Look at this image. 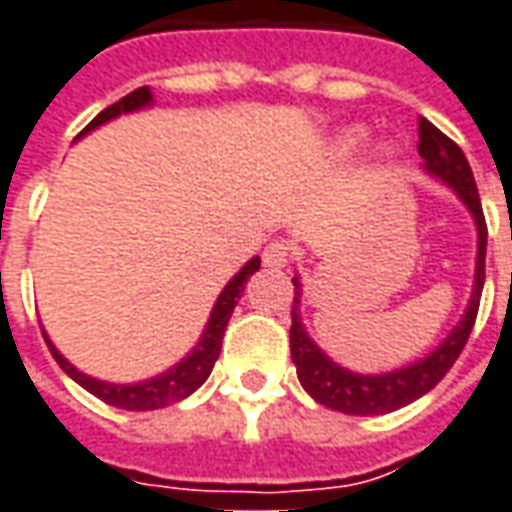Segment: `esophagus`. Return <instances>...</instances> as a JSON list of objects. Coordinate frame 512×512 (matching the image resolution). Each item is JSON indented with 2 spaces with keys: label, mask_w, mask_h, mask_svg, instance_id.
I'll use <instances>...</instances> for the list:
<instances>
[{
  "label": "esophagus",
  "mask_w": 512,
  "mask_h": 512,
  "mask_svg": "<svg viewBox=\"0 0 512 512\" xmlns=\"http://www.w3.org/2000/svg\"><path fill=\"white\" fill-rule=\"evenodd\" d=\"M288 260H291V244L282 241V238H274V241L266 244V249H263V263H266L268 268L288 266Z\"/></svg>",
  "instance_id": "obj_1"
}]
</instances>
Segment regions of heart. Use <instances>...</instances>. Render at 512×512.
<instances>
[{"label": "heart", "mask_w": 512, "mask_h": 512, "mask_svg": "<svg viewBox=\"0 0 512 512\" xmlns=\"http://www.w3.org/2000/svg\"><path fill=\"white\" fill-rule=\"evenodd\" d=\"M366 144V132L363 130H349L343 132L341 141H338V149L341 152H355V149H360V146Z\"/></svg>", "instance_id": "1"}]
</instances>
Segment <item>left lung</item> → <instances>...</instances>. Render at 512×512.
<instances>
[{
    "label": "left lung",
    "mask_w": 512,
    "mask_h": 512,
    "mask_svg": "<svg viewBox=\"0 0 512 512\" xmlns=\"http://www.w3.org/2000/svg\"><path fill=\"white\" fill-rule=\"evenodd\" d=\"M418 155L424 160V169L441 177L455 188V194L466 202L471 216L477 221V274H474V293L466 307V316L460 318L455 330L449 332V338L432 352L430 357L418 360L413 366L396 368L388 374H355L346 371L338 363H332L330 357L318 349L316 343L307 338L302 318H299V296H302V285L299 277H293V310H291V357L299 382L318 405L330 407V410H341L349 416H382L399 407L416 402L418 396L432 391L438 382L446 377V371L455 366V360L463 352L468 335L474 330L477 321V310H480L482 285H485V244H488V227H485V216H482L480 194H477V182L471 174L463 149L446 138L435 124L427 119L418 121Z\"/></svg>",
    "instance_id": "obj_1"
}]
</instances>
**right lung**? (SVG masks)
I'll list each match as a JSON object with an SVG mask.
<instances>
[{
	"mask_svg": "<svg viewBox=\"0 0 512 512\" xmlns=\"http://www.w3.org/2000/svg\"><path fill=\"white\" fill-rule=\"evenodd\" d=\"M152 102V91L149 88H135L132 94H127L124 99H119L116 105L105 107L99 116H96L80 135H85L88 130H94L99 124H105V121L116 119L121 113H132V110H138V107H146ZM257 268H260V257H252L249 263H246L235 277L230 280V285L221 291L219 302L213 307V313H210V321H207L205 332H202V341L196 343V349L191 355L185 357L182 363H177L174 368H169L166 374H160V377H152V380L138 382V385H110V382L94 380V377H88V374H82L77 368L71 366L66 357L60 355L55 349V343L46 338L44 332V341L49 346V352L57 360V366L63 368L66 374H69L71 380L82 385L88 393H94L96 399H102L105 405L121 407V410H157V407H166L174 405V402H180L185 396H191V393L202 385V382L210 377V371L216 366V360H219L221 352V341H224V330H227V321H230L232 310L238 305V299H241V293L246 288V280L255 274Z\"/></svg>",
	"mask_w": 512,
	"mask_h": 512,
	"instance_id": "add662e5",
	"label": "right lung"
}]
</instances>
